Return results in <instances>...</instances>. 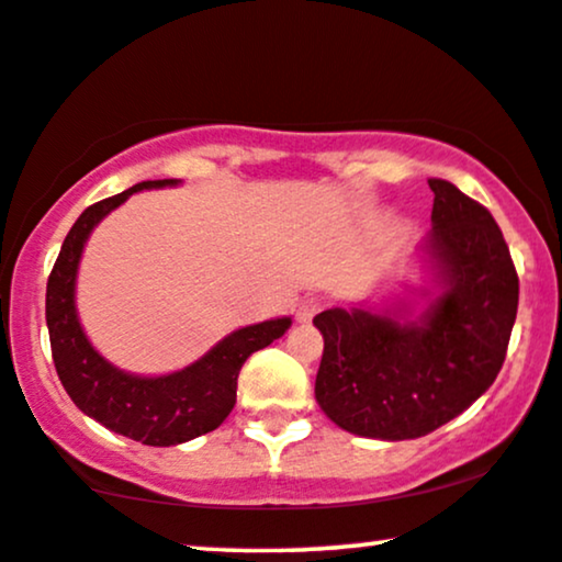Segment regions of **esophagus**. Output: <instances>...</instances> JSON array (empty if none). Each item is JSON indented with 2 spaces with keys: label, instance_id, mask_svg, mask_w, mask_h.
<instances>
[{
  "label": "esophagus",
  "instance_id": "1",
  "mask_svg": "<svg viewBox=\"0 0 562 562\" xmlns=\"http://www.w3.org/2000/svg\"><path fill=\"white\" fill-rule=\"evenodd\" d=\"M324 305H326V301L321 295H308L301 305H297V321H301V324H308L316 313L324 311Z\"/></svg>",
  "mask_w": 562,
  "mask_h": 562
}]
</instances>
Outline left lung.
Listing matches in <instances>:
<instances>
[{
	"label": "left lung",
	"mask_w": 562,
	"mask_h": 562,
	"mask_svg": "<svg viewBox=\"0 0 562 562\" xmlns=\"http://www.w3.org/2000/svg\"><path fill=\"white\" fill-rule=\"evenodd\" d=\"M434 192L426 251L442 295L422 318L331 308L313 324L324 334L316 401L336 426L359 437L416 439L481 398L506 359L519 305V277L498 223L445 179Z\"/></svg>",
	"instance_id": "1"
}]
</instances>
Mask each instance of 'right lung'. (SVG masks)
Returning <instances> with one entry per match:
<instances>
[{
	"label": "right lung",
	"instance_id": "obj_1",
	"mask_svg": "<svg viewBox=\"0 0 562 562\" xmlns=\"http://www.w3.org/2000/svg\"><path fill=\"white\" fill-rule=\"evenodd\" d=\"M167 184H177V179H148L89 205L64 238L46 290L50 355L69 398L77 403L79 411L108 426L110 431L148 447L182 445L200 434L218 429L236 403V380L241 364L254 351L280 339L293 324L290 318H274L238 328L190 368L161 378L128 375L97 355L81 331L77 305H74L81 249L97 223L123 205L133 192Z\"/></svg>",
	"mask_w": 562,
	"mask_h": 562
}]
</instances>
